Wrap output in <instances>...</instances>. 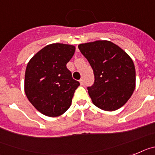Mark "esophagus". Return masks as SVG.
I'll return each instance as SVG.
<instances>
[{"instance_id":"obj_1","label":"esophagus","mask_w":155,"mask_h":155,"mask_svg":"<svg viewBox=\"0 0 155 155\" xmlns=\"http://www.w3.org/2000/svg\"><path fill=\"white\" fill-rule=\"evenodd\" d=\"M79 83H80V85L83 86V84H84V81H83V79H79Z\"/></svg>"}]
</instances>
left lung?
I'll return each mask as SVG.
<instances>
[{"label":"left lung","instance_id":"left-lung-1","mask_svg":"<svg viewBox=\"0 0 155 155\" xmlns=\"http://www.w3.org/2000/svg\"><path fill=\"white\" fill-rule=\"evenodd\" d=\"M78 48L94 71V83L87 90L94 105L108 111L122 107L136 87V70L131 58L108 40L81 44Z\"/></svg>","mask_w":155,"mask_h":155}]
</instances>
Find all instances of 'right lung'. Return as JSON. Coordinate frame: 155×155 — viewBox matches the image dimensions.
Segmentation results:
<instances>
[{
  "label": "right lung",
  "instance_id": "1",
  "mask_svg": "<svg viewBox=\"0 0 155 155\" xmlns=\"http://www.w3.org/2000/svg\"><path fill=\"white\" fill-rule=\"evenodd\" d=\"M75 50V46L69 44H49L37 52L27 64L25 95L43 115L59 116L71 105L79 83L72 79L66 64Z\"/></svg>",
  "mask_w": 155,
  "mask_h": 155
}]
</instances>
